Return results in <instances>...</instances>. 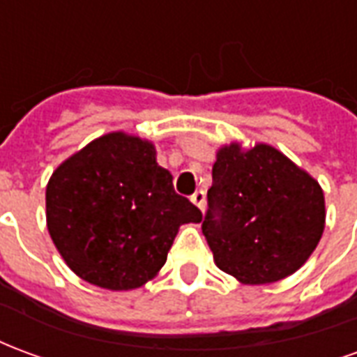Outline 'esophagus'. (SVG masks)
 Wrapping results in <instances>:
<instances>
[{
  "label": "esophagus",
  "instance_id": "obj_1",
  "mask_svg": "<svg viewBox=\"0 0 357 357\" xmlns=\"http://www.w3.org/2000/svg\"><path fill=\"white\" fill-rule=\"evenodd\" d=\"M191 201L199 206L201 210H204V201H206V197H204V191H195L193 195H191Z\"/></svg>",
  "mask_w": 357,
  "mask_h": 357
}]
</instances>
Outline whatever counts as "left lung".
Returning a JSON list of instances; mask_svg holds the SVG:
<instances>
[{
    "mask_svg": "<svg viewBox=\"0 0 357 357\" xmlns=\"http://www.w3.org/2000/svg\"><path fill=\"white\" fill-rule=\"evenodd\" d=\"M206 197L202 233L218 268L241 283L291 275L321 239V187L269 145L220 149Z\"/></svg>",
    "mask_w": 357,
    "mask_h": 357,
    "instance_id": "1",
    "label": "left lung"
}]
</instances>
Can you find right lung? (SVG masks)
Returning a JSON list of instances; mask_svg holds the SVG:
<instances>
[{"label": "right lung", "mask_w": 357, "mask_h": 357, "mask_svg": "<svg viewBox=\"0 0 357 357\" xmlns=\"http://www.w3.org/2000/svg\"><path fill=\"white\" fill-rule=\"evenodd\" d=\"M47 229L68 268L91 284L130 291L166 264L179 225L202 212L174 191L153 143L122 132L91 141L53 172Z\"/></svg>", "instance_id": "obj_1"}]
</instances>
